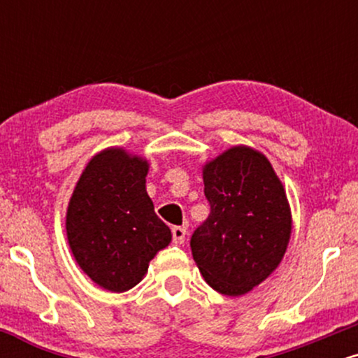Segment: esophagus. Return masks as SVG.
<instances>
[{"mask_svg":"<svg viewBox=\"0 0 358 358\" xmlns=\"http://www.w3.org/2000/svg\"><path fill=\"white\" fill-rule=\"evenodd\" d=\"M171 236H173L175 244H183L185 236H187V227H183V225H175V227L171 229Z\"/></svg>","mask_w":358,"mask_h":358,"instance_id":"obj_1","label":"esophagus"}]
</instances>
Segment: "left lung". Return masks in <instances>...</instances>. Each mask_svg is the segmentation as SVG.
I'll return each mask as SVG.
<instances>
[{
    "label": "left lung",
    "instance_id": "obj_1",
    "mask_svg": "<svg viewBox=\"0 0 358 358\" xmlns=\"http://www.w3.org/2000/svg\"><path fill=\"white\" fill-rule=\"evenodd\" d=\"M210 213L192 234L193 259L213 289L248 293L278 268L291 236L285 188L264 155L236 146L208 163Z\"/></svg>",
    "mask_w": 358,
    "mask_h": 358
}]
</instances>
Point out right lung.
<instances>
[{
	"instance_id": "1",
	"label": "right lung",
	"mask_w": 358,
	"mask_h": 358,
	"mask_svg": "<svg viewBox=\"0 0 358 358\" xmlns=\"http://www.w3.org/2000/svg\"><path fill=\"white\" fill-rule=\"evenodd\" d=\"M146 173L145 159L110 148L90 159L69 203L73 257L96 285L114 293L136 286L171 241L146 193Z\"/></svg>"
}]
</instances>
